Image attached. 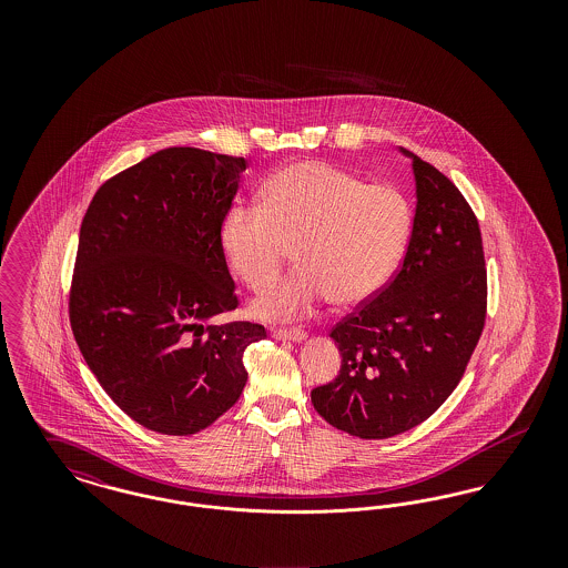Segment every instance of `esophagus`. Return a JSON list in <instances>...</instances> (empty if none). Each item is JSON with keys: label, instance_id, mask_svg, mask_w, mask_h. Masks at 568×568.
<instances>
[{"label": "esophagus", "instance_id": "34e87169", "mask_svg": "<svg viewBox=\"0 0 568 568\" xmlns=\"http://www.w3.org/2000/svg\"><path fill=\"white\" fill-rule=\"evenodd\" d=\"M272 338H276V341H294V343H300V341H304V338H306V332H304V329H300V327H274V329H272Z\"/></svg>", "mask_w": 568, "mask_h": 568}]
</instances>
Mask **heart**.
Masks as SVG:
<instances>
[{
    "mask_svg": "<svg viewBox=\"0 0 568 568\" xmlns=\"http://www.w3.org/2000/svg\"><path fill=\"white\" fill-rule=\"evenodd\" d=\"M413 211L392 185L325 162L287 165L274 174L262 202L234 204L221 223L230 268L260 292L296 248L297 266L253 304L264 320H290L327 297L355 306L392 281L410 236Z\"/></svg>",
    "mask_w": 568,
    "mask_h": 568,
    "instance_id": "obj_1",
    "label": "heart"
}]
</instances>
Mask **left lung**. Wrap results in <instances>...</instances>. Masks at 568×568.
Segmentation results:
<instances>
[{
  "mask_svg": "<svg viewBox=\"0 0 568 568\" xmlns=\"http://www.w3.org/2000/svg\"><path fill=\"white\" fill-rule=\"evenodd\" d=\"M400 151L417 193L405 260L377 296L332 327L341 373L311 392L329 426L359 438L426 422L456 389L486 325L479 221L443 172Z\"/></svg>",
  "mask_w": 568,
  "mask_h": 568,
  "instance_id": "1",
  "label": "left lung"
}]
</instances>
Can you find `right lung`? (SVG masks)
Returning <instances> with one entry per match:
<instances>
[{
	"instance_id": "obj_1",
	"label": "right lung",
	"mask_w": 568,
	"mask_h": 568,
	"mask_svg": "<svg viewBox=\"0 0 568 568\" xmlns=\"http://www.w3.org/2000/svg\"><path fill=\"white\" fill-rule=\"evenodd\" d=\"M244 158L172 146L119 172L82 219L70 325L82 357L123 413L153 433L209 428L241 398L251 322L221 246Z\"/></svg>"
}]
</instances>
